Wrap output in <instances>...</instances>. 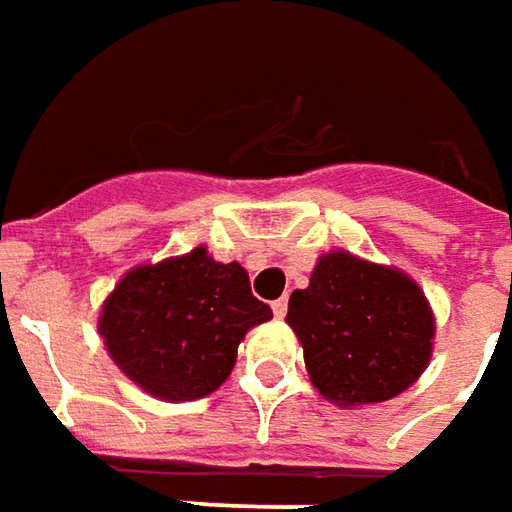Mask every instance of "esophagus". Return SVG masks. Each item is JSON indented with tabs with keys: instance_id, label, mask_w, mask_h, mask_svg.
<instances>
[{
	"instance_id": "esophagus-1",
	"label": "esophagus",
	"mask_w": 512,
	"mask_h": 512,
	"mask_svg": "<svg viewBox=\"0 0 512 512\" xmlns=\"http://www.w3.org/2000/svg\"><path fill=\"white\" fill-rule=\"evenodd\" d=\"M271 311H274V316H277V319H283V316L288 314V300H285V297L274 300L271 302Z\"/></svg>"
}]
</instances>
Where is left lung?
<instances>
[{
	"label": "left lung",
	"instance_id": "obj_1",
	"mask_svg": "<svg viewBox=\"0 0 512 512\" xmlns=\"http://www.w3.org/2000/svg\"><path fill=\"white\" fill-rule=\"evenodd\" d=\"M311 384L342 409L398 398L429 367L434 311L395 266L333 249L288 300Z\"/></svg>",
	"mask_w": 512,
	"mask_h": 512
}]
</instances>
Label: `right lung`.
Masks as SVG:
<instances>
[{
	"label": "right lung",
	"instance_id": "add662e5",
	"mask_svg": "<svg viewBox=\"0 0 512 512\" xmlns=\"http://www.w3.org/2000/svg\"><path fill=\"white\" fill-rule=\"evenodd\" d=\"M269 319L241 263H218L196 246L125 271L100 305L97 333L142 392L182 403L221 387L243 336Z\"/></svg>",
	"mask_w": 512,
	"mask_h": 512
}]
</instances>
